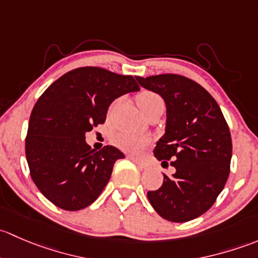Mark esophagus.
Wrapping results in <instances>:
<instances>
[{"label": "esophagus", "instance_id": "esophagus-1", "mask_svg": "<svg viewBox=\"0 0 258 258\" xmlns=\"http://www.w3.org/2000/svg\"><path fill=\"white\" fill-rule=\"evenodd\" d=\"M130 160L133 161V163H135L137 164L138 166H139L140 169H147L148 168V164L145 163V161H143V160H140V159H137V158H130Z\"/></svg>", "mask_w": 258, "mask_h": 258}]
</instances>
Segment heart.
Instances as JSON below:
<instances>
[{"label":"heart","instance_id":"1","mask_svg":"<svg viewBox=\"0 0 258 258\" xmlns=\"http://www.w3.org/2000/svg\"><path fill=\"white\" fill-rule=\"evenodd\" d=\"M137 102L143 113L148 110L149 108L153 107V105L163 104V99L160 98V95L154 92H149V90L140 92L137 97ZM113 142L116 147L126 151V153L138 154L150 143V139L147 135H138L132 134V133L120 132L114 135Z\"/></svg>","mask_w":258,"mask_h":258}]
</instances>
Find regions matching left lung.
<instances>
[{"label":"left lung","instance_id":"obj_1","mask_svg":"<svg viewBox=\"0 0 258 258\" xmlns=\"http://www.w3.org/2000/svg\"><path fill=\"white\" fill-rule=\"evenodd\" d=\"M143 88L156 93L166 105L165 133L154 156L171 159L176 171L148 199L163 219L186 222L205 214L224 190L230 174L232 142L216 100L186 77L160 74L135 77Z\"/></svg>","mask_w":258,"mask_h":258}]
</instances>
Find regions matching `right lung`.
Segmentation results:
<instances>
[{
    "mask_svg": "<svg viewBox=\"0 0 258 258\" xmlns=\"http://www.w3.org/2000/svg\"><path fill=\"white\" fill-rule=\"evenodd\" d=\"M139 90L132 76L82 67L58 78L39 97L28 124L26 158L32 180L50 203L77 211L97 200L124 154L110 145L90 149L86 134L104 123L116 98Z\"/></svg>",
    "mask_w": 258,
    "mask_h": 258,
    "instance_id": "add662e5",
    "label": "right lung"
}]
</instances>
